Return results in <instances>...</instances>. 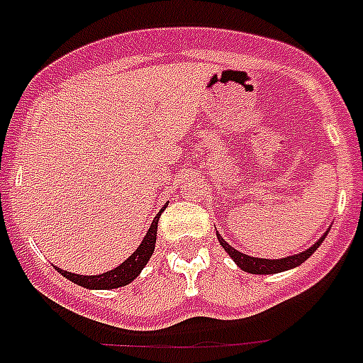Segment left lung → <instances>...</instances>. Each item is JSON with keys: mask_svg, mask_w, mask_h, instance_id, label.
I'll list each match as a JSON object with an SVG mask.
<instances>
[{"mask_svg": "<svg viewBox=\"0 0 363 363\" xmlns=\"http://www.w3.org/2000/svg\"><path fill=\"white\" fill-rule=\"evenodd\" d=\"M326 235L328 232L324 233V235H322V238L313 245V247H309L307 250H303V252L292 254V256H286V258H281V259H267V258H254V256L239 252V250H235L232 245H228V242L222 239L220 233L216 232L218 242H220L222 248L230 254V258H232L242 271L252 273V275H273V273H281V271H288V269H294V267H298V265H301L305 259L309 258L311 254H315V250L320 247V242L324 241Z\"/></svg>", "mask_w": 363, "mask_h": 363, "instance_id": "8db88e82", "label": "left lung"}]
</instances>
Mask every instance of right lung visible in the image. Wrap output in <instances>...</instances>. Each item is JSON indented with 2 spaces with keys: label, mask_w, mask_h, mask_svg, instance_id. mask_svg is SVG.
I'll use <instances>...</instances> for the list:
<instances>
[{
  "label": "right lung",
  "mask_w": 363,
  "mask_h": 363,
  "mask_svg": "<svg viewBox=\"0 0 363 363\" xmlns=\"http://www.w3.org/2000/svg\"><path fill=\"white\" fill-rule=\"evenodd\" d=\"M167 205H164L160 213L154 216L152 224L148 228L147 235L141 241V245L135 248V252L131 254L130 258L124 259L118 267L107 271V273H101V275H77V273H71V271H64L56 267L58 273L69 279L71 282H75L79 286L88 288V290H113V288H121L130 284L133 279L139 277V273L143 271V267L148 264V259L152 256L154 247H156V232H158V220L160 215L164 213V209Z\"/></svg>",
  "instance_id": "add662e5"
}]
</instances>
